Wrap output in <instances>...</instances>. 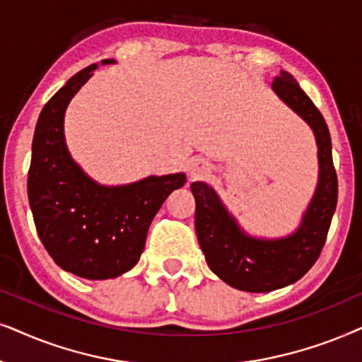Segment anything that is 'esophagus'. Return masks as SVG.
<instances>
[{"instance_id":"34e87169","label":"esophagus","mask_w":362,"mask_h":362,"mask_svg":"<svg viewBox=\"0 0 362 362\" xmlns=\"http://www.w3.org/2000/svg\"><path fill=\"white\" fill-rule=\"evenodd\" d=\"M206 172H209V167H206V163L204 160H200V158H194V160H190L189 173L192 178L204 177Z\"/></svg>"}]
</instances>
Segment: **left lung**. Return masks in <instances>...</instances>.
I'll return each instance as SVG.
<instances>
[{"label":"left lung","mask_w":362,"mask_h":362,"mask_svg":"<svg viewBox=\"0 0 362 362\" xmlns=\"http://www.w3.org/2000/svg\"><path fill=\"white\" fill-rule=\"evenodd\" d=\"M272 89L310 125L317 146V185L298 228L281 238L255 237L242 228L214 187L205 182L190 185L197 238L206 264L226 285L250 293L279 290L305 276L325 247L338 204V177L325 117L290 72H279Z\"/></svg>","instance_id":"8db88e82"}]
</instances>
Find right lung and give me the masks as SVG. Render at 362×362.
I'll return each instance as SVG.
<instances>
[{
	"instance_id": "add662e5",
	"label": "right lung",
	"mask_w": 362,
	"mask_h": 362,
	"mask_svg": "<svg viewBox=\"0 0 362 362\" xmlns=\"http://www.w3.org/2000/svg\"><path fill=\"white\" fill-rule=\"evenodd\" d=\"M95 69L98 64H90L72 76L42 107L33 137L28 199L37 235L57 267L86 279H109L136 267L153 216L187 177L178 172L100 185L71 157L64 114Z\"/></svg>"
}]
</instances>
